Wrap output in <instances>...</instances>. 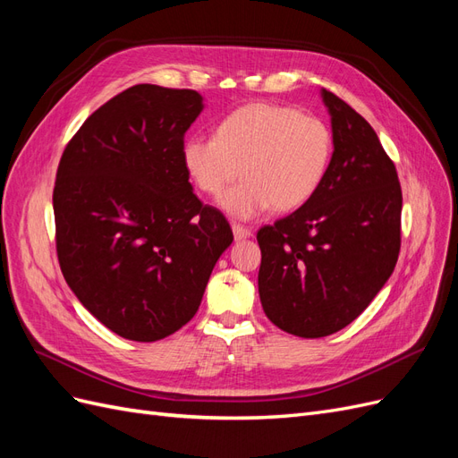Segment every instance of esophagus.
Wrapping results in <instances>:
<instances>
[{
  "label": "esophagus",
  "mask_w": 458,
  "mask_h": 458,
  "mask_svg": "<svg viewBox=\"0 0 458 458\" xmlns=\"http://www.w3.org/2000/svg\"><path fill=\"white\" fill-rule=\"evenodd\" d=\"M233 234H234V241H242V239H248L252 234V231L244 227V225H239V224H233Z\"/></svg>",
  "instance_id": "34e87169"
}]
</instances>
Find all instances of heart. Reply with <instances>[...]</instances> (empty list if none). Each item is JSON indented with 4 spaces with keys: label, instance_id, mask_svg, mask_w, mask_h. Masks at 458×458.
I'll return each instance as SVG.
<instances>
[{
    "label": "heart",
    "instance_id": "b5f03b06",
    "mask_svg": "<svg viewBox=\"0 0 458 458\" xmlns=\"http://www.w3.org/2000/svg\"><path fill=\"white\" fill-rule=\"evenodd\" d=\"M335 137L328 123L300 108L250 103L234 110L216 137L192 135L182 157L189 177L208 197L237 219H252L273 206L275 212L298 210L323 185Z\"/></svg>",
    "mask_w": 458,
    "mask_h": 458
}]
</instances>
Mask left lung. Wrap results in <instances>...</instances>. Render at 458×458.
I'll return each mask as SVG.
<instances>
[{
  "label": "left lung",
  "instance_id": "left-lung-1",
  "mask_svg": "<svg viewBox=\"0 0 458 458\" xmlns=\"http://www.w3.org/2000/svg\"><path fill=\"white\" fill-rule=\"evenodd\" d=\"M335 155L310 202L258 231L259 300L273 325L323 338L361 315L390 279L401 248V185L377 131L321 91Z\"/></svg>",
  "mask_w": 458,
  "mask_h": 458
}]
</instances>
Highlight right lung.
Listing matches in <instances>:
<instances>
[{"mask_svg": "<svg viewBox=\"0 0 458 458\" xmlns=\"http://www.w3.org/2000/svg\"><path fill=\"white\" fill-rule=\"evenodd\" d=\"M202 108L195 89L128 88L81 123L59 162L53 212L64 281L126 340L157 342L187 325L233 242L183 165L185 131Z\"/></svg>", "mask_w": 458, "mask_h": 458, "instance_id": "obj_1", "label": "right lung"}]
</instances>
